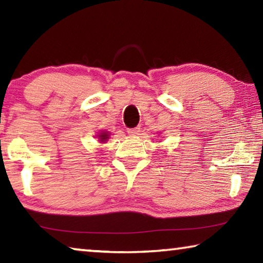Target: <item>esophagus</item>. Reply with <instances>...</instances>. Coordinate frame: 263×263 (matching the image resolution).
I'll return each instance as SVG.
<instances>
[{"instance_id":"1","label":"esophagus","mask_w":263,"mask_h":263,"mask_svg":"<svg viewBox=\"0 0 263 263\" xmlns=\"http://www.w3.org/2000/svg\"><path fill=\"white\" fill-rule=\"evenodd\" d=\"M139 132H140V127H133V128H128L127 130V133L130 136H137L139 135Z\"/></svg>"}]
</instances>
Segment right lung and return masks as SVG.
<instances>
[{
    "label": "right lung",
    "instance_id": "1",
    "mask_svg": "<svg viewBox=\"0 0 263 263\" xmlns=\"http://www.w3.org/2000/svg\"><path fill=\"white\" fill-rule=\"evenodd\" d=\"M100 137V140L101 141H105L106 139H108V138H109V135H108V133H101V135L99 136Z\"/></svg>",
    "mask_w": 263,
    "mask_h": 263
}]
</instances>
